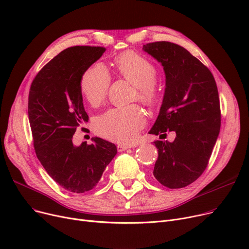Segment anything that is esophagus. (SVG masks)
Instances as JSON below:
<instances>
[{
	"mask_svg": "<svg viewBox=\"0 0 249 249\" xmlns=\"http://www.w3.org/2000/svg\"><path fill=\"white\" fill-rule=\"evenodd\" d=\"M128 148H131V146H130V145H124V144H119V145L117 146L118 151H124V150H127Z\"/></svg>",
	"mask_w": 249,
	"mask_h": 249,
	"instance_id": "1",
	"label": "esophagus"
}]
</instances>
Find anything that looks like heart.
Wrapping results in <instances>:
<instances>
[{"label":"heart","instance_id":"obj_1","mask_svg":"<svg viewBox=\"0 0 249 249\" xmlns=\"http://www.w3.org/2000/svg\"><path fill=\"white\" fill-rule=\"evenodd\" d=\"M116 71L135 87L133 99L147 105L158 98L155 86L156 69L151 61L132 51L125 52L116 59ZM111 76L102 62H95L81 76L80 89L85 99L98 106L108 94ZM146 123V117L137 105L113 108L99 116L96 129L103 137L119 143L133 142Z\"/></svg>","mask_w":249,"mask_h":249}]
</instances>
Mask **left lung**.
Instances as JSON below:
<instances>
[{"label": "left lung", "mask_w": 249, "mask_h": 249, "mask_svg": "<svg viewBox=\"0 0 249 249\" xmlns=\"http://www.w3.org/2000/svg\"><path fill=\"white\" fill-rule=\"evenodd\" d=\"M143 50L165 72L162 105L149 134H177L174 142H153L159 149L153 176L166 188H185L204 173L220 132L217 85L210 70L184 47L158 41Z\"/></svg>", "instance_id": "1"}]
</instances>
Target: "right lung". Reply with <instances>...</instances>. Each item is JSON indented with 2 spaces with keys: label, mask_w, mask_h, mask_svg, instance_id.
<instances>
[{
  "label": "right lung",
  "mask_w": 249,
  "mask_h": 249,
  "mask_svg": "<svg viewBox=\"0 0 249 249\" xmlns=\"http://www.w3.org/2000/svg\"><path fill=\"white\" fill-rule=\"evenodd\" d=\"M105 50L101 46L62 50L36 74L29 90L28 117L37 159L52 179L71 193L94 189L117 153L114 143L99 137L90 145L72 143L77 127L89 121L81 76Z\"/></svg>",
  "instance_id": "obj_1"
}]
</instances>
